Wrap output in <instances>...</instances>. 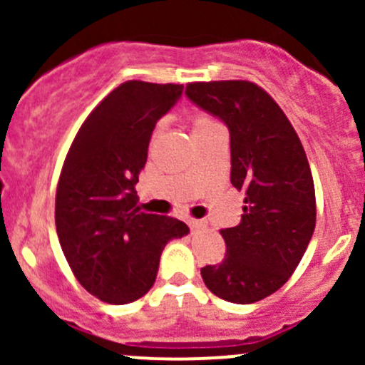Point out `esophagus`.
Wrapping results in <instances>:
<instances>
[{"label": "esophagus", "instance_id": "esophagus-1", "mask_svg": "<svg viewBox=\"0 0 365 365\" xmlns=\"http://www.w3.org/2000/svg\"><path fill=\"white\" fill-rule=\"evenodd\" d=\"M190 226V230H203V227H206V222L205 220H197V219H189L187 220Z\"/></svg>", "mask_w": 365, "mask_h": 365}]
</instances>
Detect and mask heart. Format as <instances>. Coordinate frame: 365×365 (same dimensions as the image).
<instances>
[{
  "mask_svg": "<svg viewBox=\"0 0 365 365\" xmlns=\"http://www.w3.org/2000/svg\"><path fill=\"white\" fill-rule=\"evenodd\" d=\"M213 123H215V121H213L210 116H206V114H197V116H194V120H192V132L200 130V128H205V127H208V125H213Z\"/></svg>",
  "mask_w": 365,
  "mask_h": 365,
  "instance_id": "1",
  "label": "heart"
}]
</instances>
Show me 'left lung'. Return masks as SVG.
I'll list each match as a JSON object with an SVG mask.
<instances>
[{
    "instance_id": "left-lung-1",
    "label": "left lung",
    "mask_w": 365,
    "mask_h": 365,
    "mask_svg": "<svg viewBox=\"0 0 365 365\" xmlns=\"http://www.w3.org/2000/svg\"><path fill=\"white\" fill-rule=\"evenodd\" d=\"M187 98L230 130L231 183L245 192L242 222L220 231L222 263L201 268L206 288L233 304L277 292L295 272L316 226L311 168L295 128L249 81L190 83Z\"/></svg>"
}]
</instances>
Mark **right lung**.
I'll return each instance as SVG.
<instances>
[{
	"label": "right lung",
	"mask_w": 365,
	"mask_h": 365,
	"mask_svg": "<svg viewBox=\"0 0 365 365\" xmlns=\"http://www.w3.org/2000/svg\"><path fill=\"white\" fill-rule=\"evenodd\" d=\"M182 93V84H120L81 125L61 169V249L84 289L108 304L146 295L165 244L189 235L182 220L141 212L135 192L153 128Z\"/></svg>",
	"instance_id": "add662e5"
}]
</instances>
